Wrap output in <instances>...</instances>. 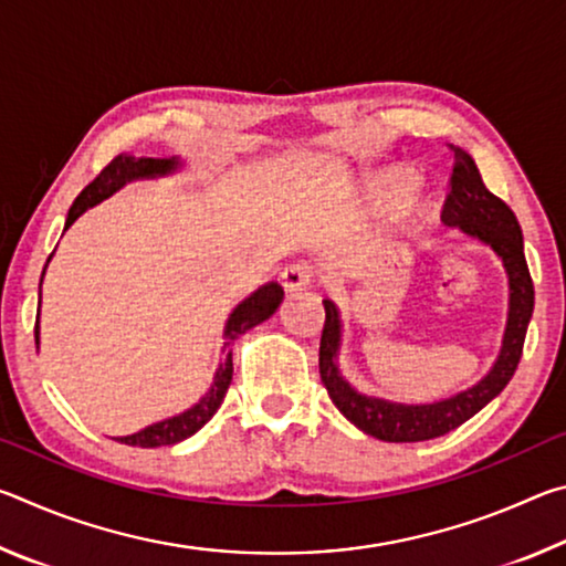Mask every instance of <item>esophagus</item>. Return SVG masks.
Segmentation results:
<instances>
[{
  "mask_svg": "<svg viewBox=\"0 0 566 566\" xmlns=\"http://www.w3.org/2000/svg\"><path fill=\"white\" fill-rule=\"evenodd\" d=\"M312 284H314L312 266H306V264H290V266H284V272H282V286H284V292L294 294V292L310 290Z\"/></svg>",
  "mask_w": 566,
  "mask_h": 566,
  "instance_id": "obj_1",
  "label": "esophagus"
}]
</instances>
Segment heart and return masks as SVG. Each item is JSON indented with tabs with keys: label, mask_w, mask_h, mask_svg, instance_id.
<instances>
[{
	"label": "heart",
	"mask_w": 566,
	"mask_h": 566,
	"mask_svg": "<svg viewBox=\"0 0 566 566\" xmlns=\"http://www.w3.org/2000/svg\"><path fill=\"white\" fill-rule=\"evenodd\" d=\"M417 187V175L407 167H391L379 171V175L369 177L367 185V199L369 205L379 209V212H391V209H397L401 205V199H405L411 189ZM437 212V205L432 197H411L409 202L401 205V214L409 222H429V219L434 217Z\"/></svg>",
	"instance_id": "obj_1"
}]
</instances>
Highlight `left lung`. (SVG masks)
<instances>
[{
	"label": "left lung",
	"mask_w": 566,
	"mask_h": 566,
	"mask_svg": "<svg viewBox=\"0 0 566 566\" xmlns=\"http://www.w3.org/2000/svg\"><path fill=\"white\" fill-rule=\"evenodd\" d=\"M454 167L449 177V195L442 209L447 227L462 229L467 237L476 239L500 256L506 276H510V314L502 339L500 357L486 377L474 387L459 391L432 405H399V401L359 395L349 381L339 375L337 354L342 344V319L337 304L324 300V329L319 342V375L344 417L364 434L381 442H427V439L452 432L479 409H484L500 391L510 385L516 364L522 359L526 327L534 312V284L530 266L524 260L522 227L510 207L484 187L474 159L462 147H452Z\"/></svg>",
	"instance_id": "8db88e82"
}]
</instances>
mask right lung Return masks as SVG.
<instances>
[{"label": "right lung", "mask_w": 566, "mask_h": 566, "mask_svg": "<svg viewBox=\"0 0 566 566\" xmlns=\"http://www.w3.org/2000/svg\"><path fill=\"white\" fill-rule=\"evenodd\" d=\"M181 167V161L177 157L171 159H155V157H132V155H117L107 167H104L97 179L82 189V195L74 199V205L70 207V214H66L64 229H70L76 219H80L90 207L99 205L102 199L112 197L114 191L122 189L127 181L134 179H151V177H165L177 171ZM52 260V256H50ZM284 300V290L276 282H270L256 290L254 294H249L242 304L234 306V312L229 314L227 327H224V359L219 361V369L214 375L212 387H209L207 395L197 401L195 407H189L187 411H181L177 417L161 419L157 424H149L142 429L137 434L129 437H117V442L129 444V447H145V449H155V447H167V444H177L181 439L191 437L199 432L209 419L214 417V411L219 405L224 401V395L229 385H232V352H229V344H232L237 337H242L244 332H249L256 324H262L264 319H270L276 312V306ZM34 342L40 344V319L34 324Z\"/></svg>", "instance_id": "obj_1"}]
</instances>
